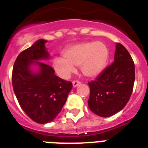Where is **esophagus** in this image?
<instances>
[{"label":"esophagus","mask_w":148,"mask_h":148,"mask_svg":"<svg viewBox=\"0 0 148 148\" xmlns=\"http://www.w3.org/2000/svg\"><path fill=\"white\" fill-rule=\"evenodd\" d=\"M72 84H73V88H76V87H77V86H79L81 84V82L78 81H73V83H72Z\"/></svg>","instance_id":"1"}]
</instances>
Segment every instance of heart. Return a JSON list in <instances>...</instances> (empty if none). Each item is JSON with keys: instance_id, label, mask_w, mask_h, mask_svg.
<instances>
[{"instance_id": "1", "label": "heart", "mask_w": 148, "mask_h": 148, "mask_svg": "<svg viewBox=\"0 0 148 148\" xmlns=\"http://www.w3.org/2000/svg\"><path fill=\"white\" fill-rule=\"evenodd\" d=\"M109 58V51L101 41L81 43L67 47L63 52V58L53 59L52 66L62 78H67L80 67L84 76L95 77L105 68Z\"/></svg>"}]
</instances>
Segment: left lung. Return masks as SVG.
Masks as SVG:
<instances>
[{
  "label": "left lung",
  "mask_w": 148,
  "mask_h": 148,
  "mask_svg": "<svg viewBox=\"0 0 148 148\" xmlns=\"http://www.w3.org/2000/svg\"><path fill=\"white\" fill-rule=\"evenodd\" d=\"M134 63L127 50L117 43L114 62L89 82L88 107L95 114L108 117L126 106L133 91Z\"/></svg>",
  "instance_id": "obj_1"
}]
</instances>
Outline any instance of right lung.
Segmentation results:
<instances>
[{
    "label": "right lung",
    "instance_id": "right-lung-1",
    "mask_svg": "<svg viewBox=\"0 0 148 148\" xmlns=\"http://www.w3.org/2000/svg\"><path fill=\"white\" fill-rule=\"evenodd\" d=\"M40 39L17 56L12 72V84L21 108L38 124L53 121L64 105L72 83L54 74V70L42 60L50 59Z\"/></svg>",
    "mask_w": 148,
    "mask_h": 148
}]
</instances>
